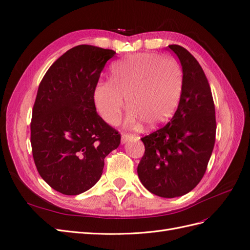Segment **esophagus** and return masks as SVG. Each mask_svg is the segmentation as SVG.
<instances>
[{
	"mask_svg": "<svg viewBox=\"0 0 250 250\" xmlns=\"http://www.w3.org/2000/svg\"><path fill=\"white\" fill-rule=\"evenodd\" d=\"M134 135H132V134H129V133H124V134H122V143L123 144H125L126 142H128V141H131V140H134Z\"/></svg>",
	"mask_w": 250,
	"mask_h": 250,
	"instance_id": "esophagus-1",
	"label": "esophagus"
}]
</instances>
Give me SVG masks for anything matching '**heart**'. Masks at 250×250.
Here are the masks:
<instances>
[{
	"label": "heart",
	"instance_id": "obj_1",
	"mask_svg": "<svg viewBox=\"0 0 250 250\" xmlns=\"http://www.w3.org/2000/svg\"><path fill=\"white\" fill-rule=\"evenodd\" d=\"M184 73L177 60L155 53H140L117 62L111 80H101L94 89V100L100 116L117 125L126 99L131 107L128 123L143 120L154 127L174 115L183 93Z\"/></svg>",
	"mask_w": 250,
	"mask_h": 250
}]
</instances>
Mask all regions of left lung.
I'll return each instance as SVG.
<instances>
[{
    "mask_svg": "<svg viewBox=\"0 0 250 250\" xmlns=\"http://www.w3.org/2000/svg\"><path fill=\"white\" fill-rule=\"evenodd\" d=\"M183 66L178 107L165 126L142 138L145 153L138 166L141 183L165 198L183 196L207 171L216 138L215 104L202 67L185 48L170 44Z\"/></svg>",
    "mask_w": 250,
    "mask_h": 250,
    "instance_id": "obj_1",
    "label": "left lung"
}]
</instances>
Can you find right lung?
Returning a JSON list of instances; mask_svg holds the SVG:
<instances>
[{
	"label": "right lung",
	"instance_id": "right-lung-1",
	"mask_svg": "<svg viewBox=\"0 0 250 250\" xmlns=\"http://www.w3.org/2000/svg\"><path fill=\"white\" fill-rule=\"evenodd\" d=\"M116 52L89 44L66 51L42 79L32 109L31 146L42 178L64 195L89 190L121 134L98 115L94 89Z\"/></svg>",
	"mask_w": 250,
	"mask_h": 250
}]
</instances>
